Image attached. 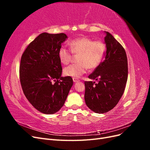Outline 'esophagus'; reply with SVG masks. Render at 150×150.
Listing matches in <instances>:
<instances>
[{
  "label": "esophagus",
  "mask_w": 150,
  "mask_h": 150,
  "mask_svg": "<svg viewBox=\"0 0 150 150\" xmlns=\"http://www.w3.org/2000/svg\"><path fill=\"white\" fill-rule=\"evenodd\" d=\"M72 80H73V81H74V83L78 82V81H79V80L78 79H77V78H73V79H72Z\"/></svg>",
  "instance_id": "esophagus-1"
}]
</instances>
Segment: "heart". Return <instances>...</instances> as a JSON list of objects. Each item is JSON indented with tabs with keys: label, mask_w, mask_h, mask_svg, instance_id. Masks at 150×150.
Instances as JSON below:
<instances>
[{
	"label": "heart",
	"mask_w": 150,
	"mask_h": 150,
	"mask_svg": "<svg viewBox=\"0 0 150 150\" xmlns=\"http://www.w3.org/2000/svg\"><path fill=\"white\" fill-rule=\"evenodd\" d=\"M69 45L71 51L62 46L58 51V57L64 65L69 64L72 52L78 54L77 62L64 68V74L73 78H79L87 71L97 67L105 55L106 45L101 40H94L88 37H81L71 40Z\"/></svg>",
	"instance_id": "b5f03b06"
}]
</instances>
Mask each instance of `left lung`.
I'll list each match as a JSON object with an SVG mask.
<instances>
[{
  "instance_id": "obj_1",
  "label": "left lung",
  "mask_w": 150,
  "mask_h": 150,
  "mask_svg": "<svg viewBox=\"0 0 150 150\" xmlns=\"http://www.w3.org/2000/svg\"><path fill=\"white\" fill-rule=\"evenodd\" d=\"M105 59L88 78L98 81H85L84 99L94 112L111 110L119 102L128 79V60L125 50L108 32H105Z\"/></svg>"
}]
</instances>
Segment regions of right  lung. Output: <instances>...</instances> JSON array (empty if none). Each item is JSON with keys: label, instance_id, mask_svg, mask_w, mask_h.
Wrapping results in <instances>:
<instances>
[{"label": "right lung", "instance_id": "1", "mask_svg": "<svg viewBox=\"0 0 150 150\" xmlns=\"http://www.w3.org/2000/svg\"><path fill=\"white\" fill-rule=\"evenodd\" d=\"M67 38L64 33L40 34L21 57L19 75L24 94L44 114L52 115L59 110L73 84L71 77H61L58 57L59 49Z\"/></svg>", "mask_w": 150, "mask_h": 150}]
</instances>
